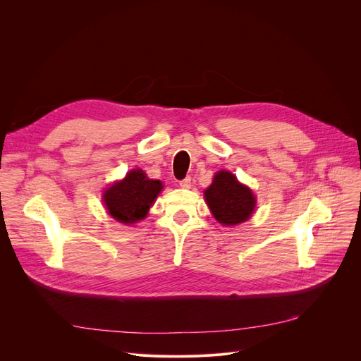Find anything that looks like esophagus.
<instances>
[{"instance_id":"34e87169","label":"esophagus","mask_w":361,"mask_h":361,"mask_svg":"<svg viewBox=\"0 0 361 361\" xmlns=\"http://www.w3.org/2000/svg\"><path fill=\"white\" fill-rule=\"evenodd\" d=\"M180 187L181 188H190L192 187V178L190 177H185L184 180L180 181Z\"/></svg>"}]
</instances>
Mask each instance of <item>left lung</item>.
I'll use <instances>...</instances> for the list:
<instances>
[{
	"label": "left lung",
	"mask_w": 361,
	"mask_h": 361,
	"mask_svg": "<svg viewBox=\"0 0 361 361\" xmlns=\"http://www.w3.org/2000/svg\"><path fill=\"white\" fill-rule=\"evenodd\" d=\"M204 200L214 218L226 226L247 221L256 206V197L230 171L221 169L204 190Z\"/></svg>",
	"instance_id": "8db88e82"
}]
</instances>
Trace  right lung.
I'll use <instances>...</instances> for the list:
<instances>
[{"label":"right lung","mask_w":361,"mask_h":361,"mask_svg":"<svg viewBox=\"0 0 361 361\" xmlns=\"http://www.w3.org/2000/svg\"><path fill=\"white\" fill-rule=\"evenodd\" d=\"M164 188L159 180H150L142 169H131L120 181L111 184L102 195L108 214L121 224H136L146 218L150 206Z\"/></svg>","instance_id":"add662e5"}]
</instances>
